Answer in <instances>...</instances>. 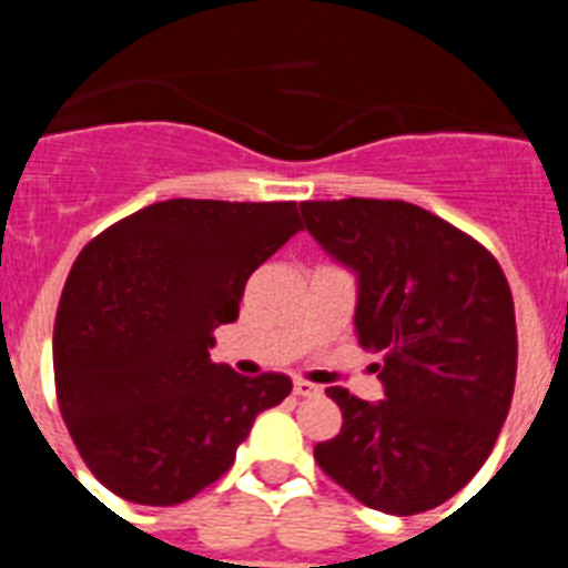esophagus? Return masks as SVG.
Masks as SVG:
<instances>
[{
    "mask_svg": "<svg viewBox=\"0 0 568 568\" xmlns=\"http://www.w3.org/2000/svg\"><path fill=\"white\" fill-rule=\"evenodd\" d=\"M316 393H320V387L311 385V382L305 379L294 382V396H316Z\"/></svg>",
    "mask_w": 568,
    "mask_h": 568,
    "instance_id": "esophagus-1",
    "label": "esophagus"
}]
</instances>
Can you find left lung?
I'll use <instances>...</instances> for the list:
<instances>
[{"mask_svg":"<svg viewBox=\"0 0 568 568\" xmlns=\"http://www.w3.org/2000/svg\"><path fill=\"white\" fill-rule=\"evenodd\" d=\"M322 248L359 274V345L379 351L385 398L328 387L342 430L314 447L322 473L387 515L467 487L507 422L518 373L515 303L498 260L405 201L300 203Z\"/></svg>","mask_w":568,"mask_h":568,"instance_id":"1","label":"left lung"}]
</instances>
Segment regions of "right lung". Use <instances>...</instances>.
I'll return each mask as SVG.
<instances>
[{
    "mask_svg": "<svg viewBox=\"0 0 568 568\" xmlns=\"http://www.w3.org/2000/svg\"><path fill=\"white\" fill-rule=\"evenodd\" d=\"M303 229L294 201L152 203L93 237L61 291L55 398L70 438L110 493L146 507L195 498L234 464L285 373L214 365L254 268Z\"/></svg>",
    "mask_w": 568,
    "mask_h": 568,
    "instance_id": "add662e5",
    "label": "right lung"
}]
</instances>
